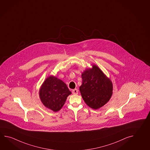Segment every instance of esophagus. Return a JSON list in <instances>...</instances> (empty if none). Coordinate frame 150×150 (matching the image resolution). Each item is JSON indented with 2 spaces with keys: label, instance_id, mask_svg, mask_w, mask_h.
Here are the masks:
<instances>
[{
  "label": "esophagus",
  "instance_id": "34e87169",
  "mask_svg": "<svg viewBox=\"0 0 150 150\" xmlns=\"http://www.w3.org/2000/svg\"><path fill=\"white\" fill-rule=\"evenodd\" d=\"M78 90L77 89H75L73 90L72 91V93H73L74 95H77L78 93Z\"/></svg>",
  "mask_w": 150,
  "mask_h": 150
}]
</instances>
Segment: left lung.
Segmentation results:
<instances>
[{
    "label": "left lung",
    "instance_id": "left-lung-1",
    "mask_svg": "<svg viewBox=\"0 0 150 150\" xmlns=\"http://www.w3.org/2000/svg\"><path fill=\"white\" fill-rule=\"evenodd\" d=\"M81 77L80 92L88 106L97 110L109 101L113 93L112 82L97 66L86 69Z\"/></svg>",
    "mask_w": 150,
    "mask_h": 150
}]
</instances>
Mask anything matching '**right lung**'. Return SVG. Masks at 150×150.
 I'll return each instance as SVG.
<instances>
[{
    "label": "right lung",
    "instance_id": "obj_1",
    "mask_svg": "<svg viewBox=\"0 0 150 150\" xmlns=\"http://www.w3.org/2000/svg\"><path fill=\"white\" fill-rule=\"evenodd\" d=\"M71 93L67 85L54 76L48 77L45 80L39 91L43 105L55 112L61 110Z\"/></svg>",
    "mask_w": 150,
    "mask_h": 150
}]
</instances>
